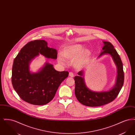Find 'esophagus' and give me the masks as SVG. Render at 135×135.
<instances>
[{"mask_svg":"<svg viewBox=\"0 0 135 135\" xmlns=\"http://www.w3.org/2000/svg\"><path fill=\"white\" fill-rule=\"evenodd\" d=\"M69 76H70L71 77H73V76H74V74H73V72H69Z\"/></svg>","mask_w":135,"mask_h":135,"instance_id":"obj_1","label":"esophagus"}]
</instances>
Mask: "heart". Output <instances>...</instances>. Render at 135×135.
Segmentation results:
<instances>
[{
    "label": "heart",
    "mask_w": 135,
    "mask_h": 135,
    "mask_svg": "<svg viewBox=\"0 0 135 135\" xmlns=\"http://www.w3.org/2000/svg\"><path fill=\"white\" fill-rule=\"evenodd\" d=\"M63 56L68 59H75L73 65L77 69H82L87 64L91 52L88 49L84 50L81 45L76 44L66 48L62 52ZM59 61L62 64H65V61L62 56L59 58Z\"/></svg>",
    "instance_id": "b5f03b06"
}]
</instances>
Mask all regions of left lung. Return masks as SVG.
Here are the masks:
<instances>
[{
	"label": "left lung",
	"mask_w": 135,
	"mask_h": 135,
	"mask_svg": "<svg viewBox=\"0 0 135 135\" xmlns=\"http://www.w3.org/2000/svg\"><path fill=\"white\" fill-rule=\"evenodd\" d=\"M104 45L99 57L109 54L113 59L117 69V75L114 86L111 90L104 91H94L86 86L84 80V71L78 72L74 77L75 94L78 101L86 106L97 107L108 104L118 96L124 82V72L121 59L113 45L108 41H103Z\"/></svg>",
	"instance_id": "left-lung-1"
}]
</instances>
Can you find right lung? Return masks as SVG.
<instances>
[{"mask_svg": "<svg viewBox=\"0 0 135 135\" xmlns=\"http://www.w3.org/2000/svg\"><path fill=\"white\" fill-rule=\"evenodd\" d=\"M41 54L45 58L56 59L57 51L47 46L44 40L29 42L14 59L12 83L20 97L27 103L44 105L54 98L60 84L68 76V71L56 70L53 65L46 63L36 73L29 70L30 62Z\"/></svg>", "mask_w": 135, "mask_h": 135, "instance_id": "add662e5", "label": "right lung"}]
</instances>
